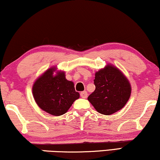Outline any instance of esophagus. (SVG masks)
I'll use <instances>...</instances> for the list:
<instances>
[{"label":"esophagus","mask_w":160,"mask_h":160,"mask_svg":"<svg viewBox=\"0 0 160 160\" xmlns=\"http://www.w3.org/2000/svg\"><path fill=\"white\" fill-rule=\"evenodd\" d=\"M80 96L82 98H87V92L86 91H83L80 93Z\"/></svg>","instance_id":"34e87169"}]
</instances>
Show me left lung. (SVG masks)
Returning a JSON list of instances; mask_svg holds the SVG:
<instances>
[{
  "instance_id": "obj_1",
  "label": "left lung",
  "mask_w": 160,
  "mask_h": 160,
  "mask_svg": "<svg viewBox=\"0 0 160 160\" xmlns=\"http://www.w3.org/2000/svg\"><path fill=\"white\" fill-rule=\"evenodd\" d=\"M94 84L95 90L87 99L102 114L111 115L121 110L130 97V82L113 65H107L96 72Z\"/></svg>"
}]
</instances>
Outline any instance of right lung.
<instances>
[{"instance_id":"right-lung-1","label":"right lung","mask_w":160,"mask_h":160,"mask_svg":"<svg viewBox=\"0 0 160 160\" xmlns=\"http://www.w3.org/2000/svg\"><path fill=\"white\" fill-rule=\"evenodd\" d=\"M56 68L46 71L32 86V95L37 105L43 111L53 116L64 114L73 102L79 98L73 82L65 78L64 71L57 72Z\"/></svg>"}]
</instances>
